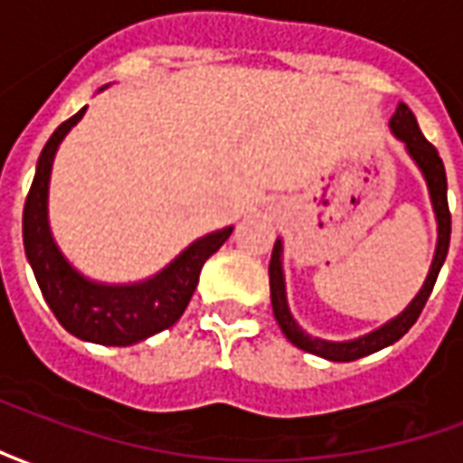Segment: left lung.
Instances as JSON below:
<instances>
[{
    "label": "left lung",
    "mask_w": 463,
    "mask_h": 463,
    "mask_svg": "<svg viewBox=\"0 0 463 463\" xmlns=\"http://www.w3.org/2000/svg\"><path fill=\"white\" fill-rule=\"evenodd\" d=\"M389 128L397 136L399 141L407 146V153L411 156V161L417 163L419 171L424 173V181H427L429 198L434 205V215H437V250H434V260L429 268V275L421 290L417 292V298L409 302L407 310L397 315L394 320H389L387 325H382L379 330L369 332L364 337L349 342H330L320 340V337H310L307 332L302 330L298 322L292 320L290 307H288V295H285V275H282V242L275 241L270 258V300H272V312H275V320L280 325V330L285 332V337L295 345V347L305 349L310 354L317 357L330 359V362H354L359 357H367L372 352L394 345L402 340L409 332V327L419 320V315L427 305L429 295L434 290V282L439 278V270L447 260L449 252V241H451V213H449L447 203V171H444V163L439 158V151L431 143L424 138V133L419 131V123L414 114L409 111L407 104H399Z\"/></svg>",
    "instance_id": "8db88e82"
}]
</instances>
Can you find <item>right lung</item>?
<instances>
[{
  "instance_id": "add662e5",
  "label": "right lung",
  "mask_w": 463,
  "mask_h": 463,
  "mask_svg": "<svg viewBox=\"0 0 463 463\" xmlns=\"http://www.w3.org/2000/svg\"><path fill=\"white\" fill-rule=\"evenodd\" d=\"M84 111L86 106L52 133V138L46 141L44 151L36 161L34 181L26 195L24 218H22L26 260L34 270L46 305L52 307L64 330L71 332L79 340L128 347L156 332L168 330L181 320L195 292L203 262L231 238L232 228L215 231L188 245L168 268L153 275L151 280L133 282V285H104L76 272L52 238L46 198H49V175H52L56 148L64 141L66 133L81 121Z\"/></svg>"
}]
</instances>
